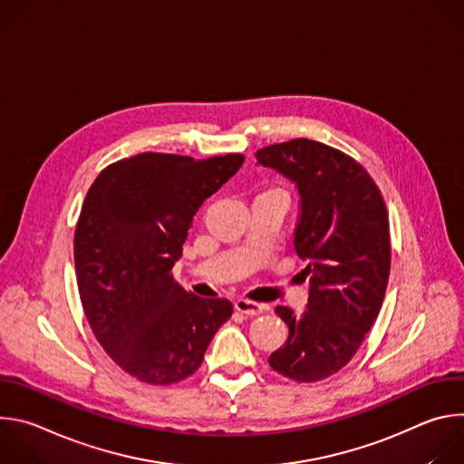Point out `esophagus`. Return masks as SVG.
<instances>
[{"instance_id":"obj_1","label":"esophagus","mask_w":464,"mask_h":464,"mask_svg":"<svg viewBox=\"0 0 464 464\" xmlns=\"http://www.w3.org/2000/svg\"><path fill=\"white\" fill-rule=\"evenodd\" d=\"M235 308L240 314H246V315H258V314H262L264 310H266V306H264V304L249 301V299H237L235 301Z\"/></svg>"}]
</instances>
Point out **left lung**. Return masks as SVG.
<instances>
[{
  "label": "left lung",
  "instance_id": "left-lung-1",
  "mask_svg": "<svg viewBox=\"0 0 464 464\" xmlns=\"http://www.w3.org/2000/svg\"><path fill=\"white\" fill-rule=\"evenodd\" d=\"M255 158L297 188L294 247L310 283L303 314L276 308L288 340L268 362L290 380L317 382L351 362L378 317L391 268L387 209L367 170L328 145L294 140Z\"/></svg>",
  "mask_w": 464,
  "mask_h": 464
}]
</instances>
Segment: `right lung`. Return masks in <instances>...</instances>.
<instances>
[{
  "mask_svg": "<svg viewBox=\"0 0 464 464\" xmlns=\"http://www.w3.org/2000/svg\"><path fill=\"white\" fill-rule=\"evenodd\" d=\"M242 163L145 152L106 167L86 194L75 229L82 308L108 356L141 382L190 376L233 314L227 299L187 294L170 270L196 211Z\"/></svg>",
  "mask_w": 464,
  "mask_h": 464,
  "instance_id": "add662e5",
  "label": "right lung"
}]
</instances>
